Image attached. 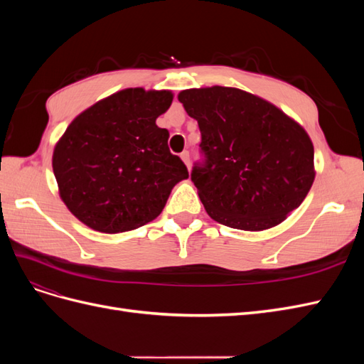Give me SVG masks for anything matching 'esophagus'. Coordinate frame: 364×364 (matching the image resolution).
Instances as JSON below:
<instances>
[{
    "instance_id": "1",
    "label": "esophagus",
    "mask_w": 364,
    "mask_h": 364,
    "mask_svg": "<svg viewBox=\"0 0 364 364\" xmlns=\"http://www.w3.org/2000/svg\"><path fill=\"white\" fill-rule=\"evenodd\" d=\"M181 159H182L183 164L186 165V168L190 170V153H188V151H182V153H181Z\"/></svg>"
}]
</instances>
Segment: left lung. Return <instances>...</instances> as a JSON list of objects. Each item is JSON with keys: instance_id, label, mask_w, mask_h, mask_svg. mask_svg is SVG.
Returning a JSON list of instances; mask_svg holds the SVG:
<instances>
[{"instance_id": "left-lung-1", "label": "left lung", "mask_w": 364, "mask_h": 364, "mask_svg": "<svg viewBox=\"0 0 364 364\" xmlns=\"http://www.w3.org/2000/svg\"><path fill=\"white\" fill-rule=\"evenodd\" d=\"M178 98L202 134L206 164L191 179L209 217L258 232L304 202L316 178L314 147L297 121L238 87H193Z\"/></svg>"}]
</instances>
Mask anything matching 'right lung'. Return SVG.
Masks as SVG:
<instances>
[{
  "mask_svg": "<svg viewBox=\"0 0 364 364\" xmlns=\"http://www.w3.org/2000/svg\"><path fill=\"white\" fill-rule=\"evenodd\" d=\"M168 90L127 87L77 115L53 150L59 196L71 214L98 232L119 234L155 220L188 170L168 149L156 118Z\"/></svg>",
  "mask_w": 364,
  "mask_h": 364,
  "instance_id": "right-lung-1",
  "label": "right lung"
}]
</instances>
